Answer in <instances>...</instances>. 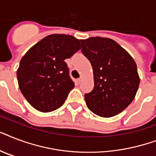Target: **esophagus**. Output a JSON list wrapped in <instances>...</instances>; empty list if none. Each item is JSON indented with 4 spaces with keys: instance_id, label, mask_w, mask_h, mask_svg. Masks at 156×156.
Masks as SVG:
<instances>
[{
    "instance_id": "34e87169",
    "label": "esophagus",
    "mask_w": 156,
    "mask_h": 156,
    "mask_svg": "<svg viewBox=\"0 0 156 156\" xmlns=\"http://www.w3.org/2000/svg\"><path fill=\"white\" fill-rule=\"evenodd\" d=\"M77 81H78V83H80L81 82L83 81V77H81V78H78V80H77Z\"/></svg>"
}]
</instances>
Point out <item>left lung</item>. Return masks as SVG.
Segmentation results:
<instances>
[{
  "mask_svg": "<svg viewBox=\"0 0 156 156\" xmlns=\"http://www.w3.org/2000/svg\"><path fill=\"white\" fill-rule=\"evenodd\" d=\"M82 52L93 69L94 88L85 95L93 113L108 118L132 103L140 78L133 57L115 40L99 36L81 40Z\"/></svg>",
  "mask_w": 156,
  "mask_h": 156,
  "instance_id": "8db88e82",
  "label": "left lung"
}]
</instances>
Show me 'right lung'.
<instances>
[{"instance_id": "obj_1", "label": "right lung", "mask_w": 156, "mask_h": 156, "mask_svg": "<svg viewBox=\"0 0 156 156\" xmlns=\"http://www.w3.org/2000/svg\"><path fill=\"white\" fill-rule=\"evenodd\" d=\"M72 35L52 34L30 48L17 70L18 87L36 110L49 112L62 106L73 87L66 59L81 48Z\"/></svg>"}]
</instances>
